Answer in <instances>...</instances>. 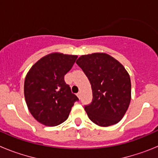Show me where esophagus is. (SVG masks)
Here are the masks:
<instances>
[{
	"instance_id": "obj_1",
	"label": "esophagus",
	"mask_w": 158,
	"mask_h": 158,
	"mask_svg": "<svg viewBox=\"0 0 158 158\" xmlns=\"http://www.w3.org/2000/svg\"><path fill=\"white\" fill-rule=\"evenodd\" d=\"M77 96L78 98L81 99V93H78L77 94Z\"/></svg>"
}]
</instances>
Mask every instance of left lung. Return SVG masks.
<instances>
[{"instance_id": "8db88e82", "label": "left lung", "mask_w": 158, "mask_h": 158, "mask_svg": "<svg viewBox=\"0 0 158 158\" xmlns=\"http://www.w3.org/2000/svg\"><path fill=\"white\" fill-rule=\"evenodd\" d=\"M76 63L91 84L93 100L85 106L90 120L100 127L119 122L131 98V78L123 65L104 53L82 55Z\"/></svg>"}]
</instances>
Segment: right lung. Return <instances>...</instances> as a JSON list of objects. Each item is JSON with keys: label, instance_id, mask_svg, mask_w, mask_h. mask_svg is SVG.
Returning <instances> with one entry per match:
<instances>
[{"label": "right lung", "instance_id": "right-lung-1", "mask_svg": "<svg viewBox=\"0 0 158 158\" xmlns=\"http://www.w3.org/2000/svg\"><path fill=\"white\" fill-rule=\"evenodd\" d=\"M77 55L52 53L32 65L24 81V97L31 114L40 123L58 126L69 117L79 99L64 80Z\"/></svg>", "mask_w": 158, "mask_h": 158}]
</instances>
